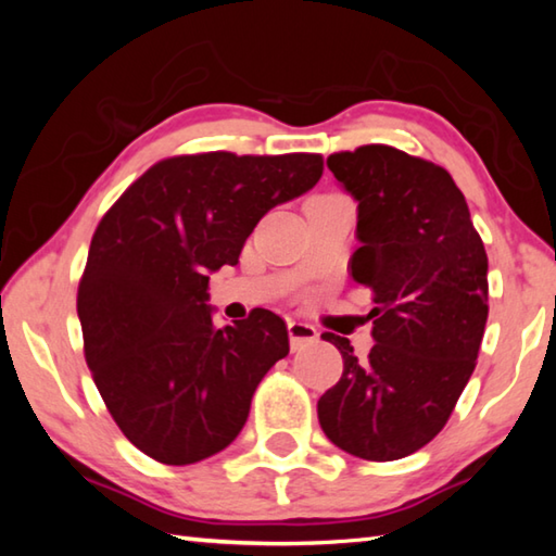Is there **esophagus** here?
Returning a JSON list of instances; mask_svg holds the SVG:
<instances>
[{"instance_id":"obj_1","label":"esophagus","mask_w":556,"mask_h":556,"mask_svg":"<svg viewBox=\"0 0 556 556\" xmlns=\"http://www.w3.org/2000/svg\"><path fill=\"white\" fill-rule=\"evenodd\" d=\"M287 331H289V343H291V351H299V348L304 345H312L318 341V331L312 324H304V321H289L287 324Z\"/></svg>"}]
</instances>
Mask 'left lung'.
I'll return each mask as SVG.
<instances>
[{"label": "left lung", "mask_w": 556, "mask_h": 556, "mask_svg": "<svg viewBox=\"0 0 556 556\" xmlns=\"http://www.w3.org/2000/svg\"><path fill=\"white\" fill-rule=\"evenodd\" d=\"M357 201L351 277L372 291L375 345L324 333L343 375L318 421L338 448L397 460L427 446L454 412L476 368L488 321V255L464 193L444 166L388 144L328 156Z\"/></svg>", "instance_id": "1"}]
</instances>
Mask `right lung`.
Here are the masks:
<instances>
[{
	"label": "right lung",
	"mask_w": 556,
	"mask_h": 556,
	"mask_svg": "<svg viewBox=\"0 0 556 556\" xmlns=\"http://www.w3.org/2000/svg\"><path fill=\"white\" fill-rule=\"evenodd\" d=\"M321 174L324 156L306 152L168 156L102 215L78 285L83 351L115 425L149 458L188 466L240 434L289 333L267 308L215 326L208 275L238 265L262 215Z\"/></svg>",
	"instance_id": "obj_1"
}]
</instances>
